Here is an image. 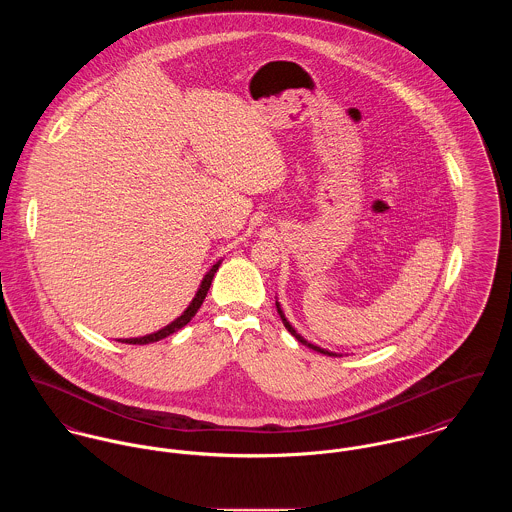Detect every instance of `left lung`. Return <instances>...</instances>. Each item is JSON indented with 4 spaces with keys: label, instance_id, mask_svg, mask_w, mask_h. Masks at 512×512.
Here are the masks:
<instances>
[{
    "label": "left lung",
    "instance_id": "left-lung-1",
    "mask_svg": "<svg viewBox=\"0 0 512 512\" xmlns=\"http://www.w3.org/2000/svg\"><path fill=\"white\" fill-rule=\"evenodd\" d=\"M277 310H279V314H281V320H283L284 328H286V330H288L296 340L300 341L302 345H308L310 349L320 351V353H324V355H334V357H336V353H332V351H328V349H322V347H318V345H314V343H308V341L304 340L300 334H296V330H294V328L288 324V320L284 318L283 310H281V304H279V302H277Z\"/></svg>",
    "mask_w": 512,
    "mask_h": 512
}]
</instances>
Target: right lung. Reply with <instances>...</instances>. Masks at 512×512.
Segmentation results:
<instances>
[{
  "label": "right lung",
  "instance_id": "obj_1",
  "mask_svg": "<svg viewBox=\"0 0 512 512\" xmlns=\"http://www.w3.org/2000/svg\"><path fill=\"white\" fill-rule=\"evenodd\" d=\"M218 267H220V263H216V265H214V267L208 271V275L204 277V281H202V284H200V288H198V292H196L194 300L190 302V306L184 310V314H182V316H178V318H176L174 322H171L167 328H163V330H159V332H155V334L143 336V338H131V340L121 341H125V343H133V345H145V343H153V341L169 338L171 334L178 332L182 326H186V324H188V322L194 318V314L198 312V308L202 306V302H204V298H206V294H208V290H210V284H212V279H214V275H216Z\"/></svg>",
  "mask_w": 512,
  "mask_h": 512
}]
</instances>
